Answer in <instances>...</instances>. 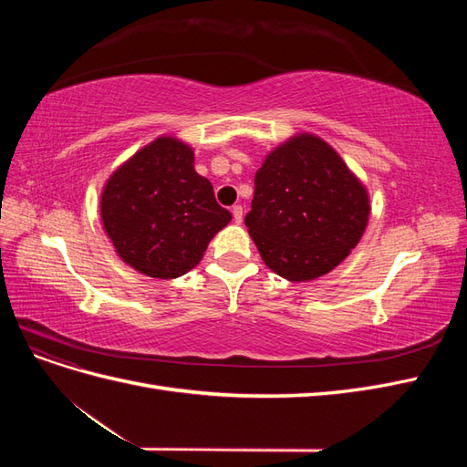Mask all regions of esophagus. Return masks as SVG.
<instances>
[{
    "label": "esophagus",
    "instance_id": "obj_1",
    "mask_svg": "<svg viewBox=\"0 0 467 467\" xmlns=\"http://www.w3.org/2000/svg\"><path fill=\"white\" fill-rule=\"evenodd\" d=\"M232 214H234L235 223H242V220H244V208H242V206L235 204V206L232 208Z\"/></svg>",
    "mask_w": 467,
    "mask_h": 467
}]
</instances>
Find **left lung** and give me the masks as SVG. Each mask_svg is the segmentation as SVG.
Instances as JSON below:
<instances>
[{
	"mask_svg": "<svg viewBox=\"0 0 467 467\" xmlns=\"http://www.w3.org/2000/svg\"><path fill=\"white\" fill-rule=\"evenodd\" d=\"M368 214L358 177L327 142L304 132L265 158L245 225L271 271L306 282L347 259Z\"/></svg>",
	"mask_w": 467,
	"mask_h": 467,
	"instance_id": "obj_1",
	"label": "left lung"
}]
</instances>
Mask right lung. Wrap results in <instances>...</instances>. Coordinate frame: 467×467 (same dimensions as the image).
<instances>
[{"label": "right lung", "mask_w": 467, "mask_h": 467, "mask_svg": "<svg viewBox=\"0 0 467 467\" xmlns=\"http://www.w3.org/2000/svg\"><path fill=\"white\" fill-rule=\"evenodd\" d=\"M101 220L119 257L151 278H177L201 263L232 214L194 171L192 148L160 136L107 181Z\"/></svg>", "instance_id": "right-lung-1"}]
</instances>
